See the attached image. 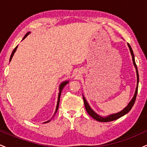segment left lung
Listing matches in <instances>:
<instances>
[{"instance_id": "8db88e82", "label": "left lung", "mask_w": 147, "mask_h": 147, "mask_svg": "<svg viewBox=\"0 0 147 147\" xmlns=\"http://www.w3.org/2000/svg\"><path fill=\"white\" fill-rule=\"evenodd\" d=\"M128 46H129L130 52H131V56H132V59H133V65H134L135 68L136 69V73H137V86H136V92H135L134 96L132 98V99L131 100V102L129 103L127 106L123 109L122 111H121L120 112L117 113H115V114H112L110 115L109 116H106V117H102V116L99 115L98 114H97L96 113L92 110V109L90 108V106H89L88 103L87 102L86 99L85 97H84L83 95V99H84V106H85L86 108V110L87 113H88L92 117L93 119H96L97 121L98 122H111V121H113L115 120V119H118V118L122 117L124 116V115H126V113L129 112L131 111V109H132L133 106L134 105V103L136 102V96H137L138 94V82H139V75H138V68H137V65H136V61H135V57H134V54H133V50L131 48V45H130L129 43H127Z\"/></svg>"}]
</instances>
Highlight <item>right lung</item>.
I'll return each mask as SVG.
<instances>
[{"instance_id":"obj_1","label":"right lung","mask_w":147,"mask_h":147,"mask_svg":"<svg viewBox=\"0 0 147 147\" xmlns=\"http://www.w3.org/2000/svg\"><path fill=\"white\" fill-rule=\"evenodd\" d=\"M29 34H30V32H28L25 35V36L23 37V39H25V38H26V36H28V35ZM17 48H18V46H16V48H15L14 49V50H13V51H12V53H11V56H10L9 61H10L11 60V59H12V57H13V56H14V55L15 52H16V49H17ZM68 82H69V81H65V82H63V83H61V84H60V86H59V95H58V101H57V104L56 110H55V114H54V116H55V115L56 114V113L57 112V111H58V109H59V100H60L61 93V92H62V90H63V88L65 87V86L66 85V84H68ZM54 116H53V117H54ZM50 120H48V121H47V122H44V123H48V122H50Z\"/></svg>"}]
</instances>
